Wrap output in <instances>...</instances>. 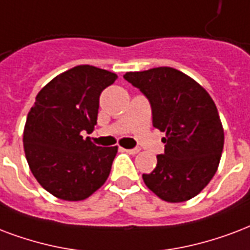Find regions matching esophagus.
<instances>
[{"label": "esophagus", "instance_id": "1", "mask_svg": "<svg viewBox=\"0 0 250 250\" xmlns=\"http://www.w3.org/2000/svg\"><path fill=\"white\" fill-rule=\"evenodd\" d=\"M127 153H129V155H136V153H139L140 152V149L139 148H131V149H125Z\"/></svg>", "mask_w": 250, "mask_h": 250}]
</instances>
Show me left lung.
Listing matches in <instances>:
<instances>
[{
  "instance_id": "8db88e82",
  "label": "left lung",
  "mask_w": 250,
  "mask_h": 250,
  "mask_svg": "<svg viewBox=\"0 0 250 250\" xmlns=\"http://www.w3.org/2000/svg\"><path fill=\"white\" fill-rule=\"evenodd\" d=\"M123 79L146 95L153 127L167 132L164 155L143 180L164 201L191 199L214 177L222 157L224 132L214 101L193 79L169 66L128 72Z\"/></svg>"
}]
</instances>
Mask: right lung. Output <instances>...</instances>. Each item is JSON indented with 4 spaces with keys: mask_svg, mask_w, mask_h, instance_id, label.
I'll use <instances>...</instances> for the list:
<instances>
[{
    "mask_svg": "<svg viewBox=\"0 0 250 250\" xmlns=\"http://www.w3.org/2000/svg\"><path fill=\"white\" fill-rule=\"evenodd\" d=\"M115 80L112 72L79 65L36 95L24 125V153L36 181L55 197L83 201L107 180L118 148L95 146L83 132L93 131L101 93Z\"/></svg>",
    "mask_w": 250,
    "mask_h": 250,
    "instance_id": "1",
    "label": "right lung"
}]
</instances>
